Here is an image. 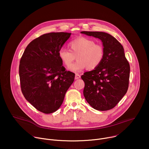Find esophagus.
<instances>
[{
	"mask_svg": "<svg viewBox=\"0 0 149 149\" xmlns=\"http://www.w3.org/2000/svg\"><path fill=\"white\" fill-rule=\"evenodd\" d=\"M80 77H81L80 75H79L78 74H75V79H78L80 78Z\"/></svg>",
	"mask_w": 149,
	"mask_h": 149,
	"instance_id": "obj_1",
	"label": "esophagus"
}]
</instances>
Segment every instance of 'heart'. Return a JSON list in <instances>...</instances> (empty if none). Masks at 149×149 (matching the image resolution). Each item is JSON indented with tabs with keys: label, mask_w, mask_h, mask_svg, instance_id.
Here are the masks:
<instances>
[{
	"label": "heart",
	"mask_w": 149,
	"mask_h": 149,
	"mask_svg": "<svg viewBox=\"0 0 149 149\" xmlns=\"http://www.w3.org/2000/svg\"><path fill=\"white\" fill-rule=\"evenodd\" d=\"M68 46L70 51L65 48L59 49L58 55L63 64L70 68L77 56L78 61L71 68L74 72L79 71L87 68L88 70L97 68L105 56L104 46L92 39L79 37L71 41Z\"/></svg>",
	"instance_id": "b5f03b06"
}]
</instances>
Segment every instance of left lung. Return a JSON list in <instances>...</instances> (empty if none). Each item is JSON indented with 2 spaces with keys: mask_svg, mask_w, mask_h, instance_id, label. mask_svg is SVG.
Segmentation results:
<instances>
[{
  "mask_svg": "<svg viewBox=\"0 0 149 149\" xmlns=\"http://www.w3.org/2000/svg\"><path fill=\"white\" fill-rule=\"evenodd\" d=\"M81 33L101 39L105 49V56L101 64L81 76L85 82L84 97L97 110H111L122 99L129 88L130 68L124 48L109 33L88 31Z\"/></svg>",
  "mask_w": 149,
  "mask_h": 149,
  "instance_id": "left-lung-1",
  "label": "left lung"
}]
</instances>
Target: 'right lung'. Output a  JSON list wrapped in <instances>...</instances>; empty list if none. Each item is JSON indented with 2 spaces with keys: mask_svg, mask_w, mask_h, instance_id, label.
<instances>
[{
  "mask_svg": "<svg viewBox=\"0 0 149 149\" xmlns=\"http://www.w3.org/2000/svg\"><path fill=\"white\" fill-rule=\"evenodd\" d=\"M71 33L51 32L31 41L20 60V88L26 98L38 111H56L73 83L75 74L64 70L58 52Z\"/></svg>",
  "mask_w": 149,
  "mask_h": 149,
  "instance_id": "1",
  "label": "right lung"
}]
</instances>
